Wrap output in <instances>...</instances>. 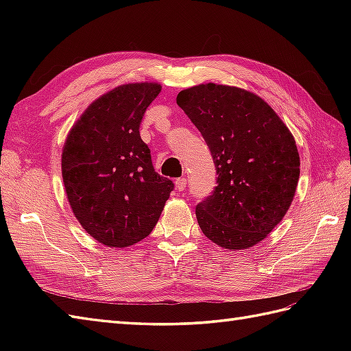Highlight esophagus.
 <instances>
[{
  "instance_id": "1",
  "label": "esophagus",
  "mask_w": 351,
  "mask_h": 351,
  "mask_svg": "<svg viewBox=\"0 0 351 351\" xmlns=\"http://www.w3.org/2000/svg\"><path fill=\"white\" fill-rule=\"evenodd\" d=\"M176 189L178 191H184L187 189V178H180V180H176Z\"/></svg>"
}]
</instances>
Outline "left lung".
I'll return each mask as SVG.
<instances>
[{
	"label": "left lung",
	"instance_id": "obj_1",
	"mask_svg": "<svg viewBox=\"0 0 351 351\" xmlns=\"http://www.w3.org/2000/svg\"><path fill=\"white\" fill-rule=\"evenodd\" d=\"M176 104L202 134L217 170V187L196 206L205 237L229 250L263 241L293 202L300 176L295 140L255 93L199 84Z\"/></svg>",
	"mask_w": 351,
	"mask_h": 351
}]
</instances>
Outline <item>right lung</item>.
<instances>
[{
    "instance_id": "right-lung-1",
    "label": "right lung",
    "mask_w": 351,
    "mask_h": 351,
    "mask_svg": "<svg viewBox=\"0 0 351 351\" xmlns=\"http://www.w3.org/2000/svg\"><path fill=\"white\" fill-rule=\"evenodd\" d=\"M156 83L123 84L88 106L62 154L64 190L80 225L108 247H128L152 232L175 184L156 173L140 137Z\"/></svg>"
}]
</instances>
